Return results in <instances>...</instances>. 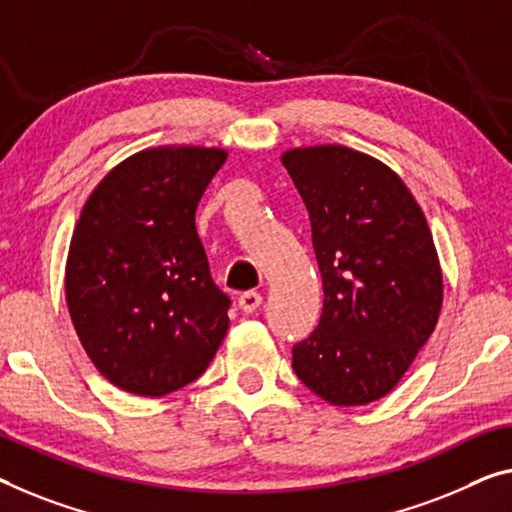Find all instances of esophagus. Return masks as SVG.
<instances>
[{
	"label": "esophagus",
	"instance_id": "esophagus-1",
	"mask_svg": "<svg viewBox=\"0 0 512 512\" xmlns=\"http://www.w3.org/2000/svg\"><path fill=\"white\" fill-rule=\"evenodd\" d=\"M259 305H262V294L255 292V289H250V292L239 296V308L246 312V315H250V312H255Z\"/></svg>",
	"mask_w": 512,
	"mask_h": 512
}]
</instances>
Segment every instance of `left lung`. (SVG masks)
<instances>
[{"mask_svg":"<svg viewBox=\"0 0 512 512\" xmlns=\"http://www.w3.org/2000/svg\"><path fill=\"white\" fill-rule=\"evenodd\" d=\"M310 213L319 326L292 349L305 386L361 407L398 386L437 326L444 276L425 213L391 167L342 144L280 156Z\"/></svg>","mask_w":512,"mask_h":512,"instance_id":"obj_1","label":"left lung"}]
</instances>
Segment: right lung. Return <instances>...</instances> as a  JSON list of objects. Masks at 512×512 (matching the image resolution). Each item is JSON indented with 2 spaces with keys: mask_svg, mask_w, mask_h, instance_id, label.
Returning a JSON list of instances; mask_svg holds the SVG:
<instances>
[{
  "mask_svg": "<svg viewBox=\"0 0 512 512\" xmlns=\"http://www.w3.org/2000/svg\"><path fill=\"white\" fill-rule=\"evenodd\" d=\"M227 151L165 144L121 160L91 190L66 257V305L96 370L160 398L207 370L230 329L195 209Z\"/></svg>",
  "mask_w": 512,
  "mask_h": 512,
  "instance_id": "right-lung-1",
  "label": "right lung"
}]
</instances>
